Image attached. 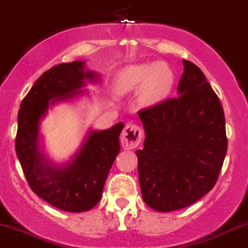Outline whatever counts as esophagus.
I'll list each match as a JSON object with an SVG mask.
<instances>
[{
    "label": "esophagus",
    "instance_id": "esophagus-1",
    "mask_svg": "<svg viewBox=\"0 0 248 248\" xmlns=\"http://www.w3.org/2000/svg\"><path fill=\"white\" fill-rule=\"evenodd\" d=\"M142 132L137 124H126L121 134V145L124 149H134L140 145Z\"/></svg>",
    "mask_w": 248,
    "mask_h": 248
}]
</instances>
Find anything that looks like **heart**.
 <instances>
[{"label":"heart","instance_id":"heart-1","mask_svg":"<svg viewBox=\"0 0 248 248\" xmlns=\"http://www.w3.org/2000/svg\"><path fill=\"white\" fill-rule=\"evenodd\" d=\"M173 84V74L165 63L137 64L127 67L119 74L115 88L120 94L137 91L142 106H153L168 94Z\"/></svg>","mask_w":248,"mask_h":248}]
</instances>
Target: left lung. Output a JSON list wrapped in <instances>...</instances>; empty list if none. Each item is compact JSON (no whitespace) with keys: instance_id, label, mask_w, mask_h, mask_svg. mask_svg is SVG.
I'll list each match as a JSON object with an SVG mask.
<instances>
[{"instance_id":"8db88e82","label":"left lung","mask_w":248,"mask_h":248,"mask_svg":"<svg viewBox=\"0 0 248 248\" xmlns=\"http://www.w3.org/2000/svg\"><path fill=\"white\" fill-rule=\"evenodd\" d=\"M179 96L139 110L145 128L138 149L143 201L157 212L192 205L214 187L227 152L225 115L198 66L184 60Z\"/></svg>"}]
</instances>
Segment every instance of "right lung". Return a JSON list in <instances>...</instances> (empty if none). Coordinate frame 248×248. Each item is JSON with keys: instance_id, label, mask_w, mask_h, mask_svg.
<instances>
[{"instance_id": "1", "label": "right lung", "mask_w": 248, "mask_h": 248, "mask_svg": "<svg viewBox=\"0 0 248 248\" xmlns=\"http://www.w3.org/2000/svg\"><path fill=\"white\" fill-rule=\"evenodd\" d=\"M93 72H84V62L60 63L43 73L21 102L17 115L15 149L32 192L54 207L80 213L101 199L111 165L120 152L119 135L124 124L107 130L91 132L73 161L53 167L39 151V124L49 105L80 94L84 80L94 81Z\"/></svg>"}]
</instances>
